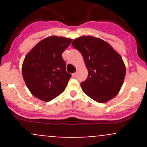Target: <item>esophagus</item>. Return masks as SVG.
Segmentation results:
<instances>
[{"label":"esophagus","instance_id":"esophagus-1","mask_svg":"<svg viewBox=\"0 0 147 147\" xmlns=\"http://www.w3.org/2000/svg\"><path fill=\"white\" fill-rule=\"evenodd\" d=\"M72 77H73V78H76V77H77V72H75V73L72 74Z\"/></svg>","mask_w":147,"mask_h":147}]
</instances>
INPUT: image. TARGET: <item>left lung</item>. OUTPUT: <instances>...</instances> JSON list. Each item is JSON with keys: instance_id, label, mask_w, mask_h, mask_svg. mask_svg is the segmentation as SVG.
Instances as JSON below:
<instances>
[{"instance_id": "left-lung-1", "label": "left lung", "mask_w": 147, "mask_h": 147, "mask_svg": "<svg viewBox=\"0 0 147 147\" xmlns=\"http://www.w3.org/2000/svg\"><path fill=\"white\" fill-rule=\"evenodd\" d=\"M72 45L82 54L88 77L81 82L82 91L99 103L113 99L123 84L126 67L122 58L112 47L100 38L82 36Z\"/></svg>"}]
</instances>
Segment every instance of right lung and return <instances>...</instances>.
<instances>
[{"label":"right lung","instance_id":"add662e5","mask_svg":"<svg viewBox=\"0 0 147 147\" xmlns=\"http://www.w3.org/2000/svg\"><path fill=\"white\" fill-rule=\"evenodd\" d=\"M72 41L63 37H48L38 42L26 56L22 74L34 97L49 102L64 92L71 74L66 71L62 53Z\"/></svg>","mask_w":147,"mask_h":147}]
</instances>
